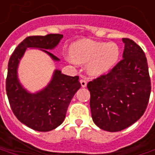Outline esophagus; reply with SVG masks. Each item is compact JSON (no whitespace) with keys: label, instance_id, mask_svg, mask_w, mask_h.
<instances>
[{"label":"esophagus","instance_id":"esophagus-1","mask_svg":"<svg viewBox=\"0 0 155 155\" xmlns=\"http://www.w3.org/2000/svg\"><path fill=\"white\" fill-rule=\"evenodd\" d=\"M80 82H81V85L82 87H86V85H87V81H86V80H84V79H81Z\"/></svg>","mask_w":155,"mask_h":155}]
</instances>
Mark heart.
Returning <instances> with one entry per match:
<instances>
[{
  "label": "heart",
  "instance_id": "1",
  "mask_svg": "<svg viewBox=\"0 0 155 155\" xmlns=\"http://www.w3.org/2000/svg\"><path fill=\"white\" fill-rule=\"evenodd\" d=\"M120 51L114 42L81 40L75 42L70 49L71 61L87 64L88 72L95 76L108 73L115 66Z\"/></svg>",
  "mask_w": 155,
  "mask_h": 155
}]
</instances>
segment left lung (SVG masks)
Masks as SVG:
<instances>
[{"mask_svg":"<svg viewBox=\"0 0 155 155\" xmlns=\"http://www.w3.org/2000/svg\"><path fill=\"white\" fill-rule=\"evenodd\" d=\"M123 58L108 73L88 82L91 117L102 130L120 131L145 112L151 92L148 62L143 49L123 38Z\"/></svg>","mask_w":155,"mask_h":155,"instance_id":"obj_1","label":"left lung"}]
</instances>
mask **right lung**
<instances>
[{"instance_id":"1","label":"right lung","mask_w":155,"mask_h":155,"mask_svg":"<svg viewBox=\"0 0 155 155\" xmlns=\"http://www.w3.org/2000/svg\"><path fill=\"white\" fill-rule=\"evenodd\" d=\"M62 38L63 35L59 34L28 36L16 47L9 58L6 80L9 104L17 119L35 130L49 131L64 122L69 103L80 89L81 83L79 76H69L56 70L47 87L36 94H31L18 82V64L28 47L42 49L54 60H59L47 49L54 48Z\"/></svg>"}]
</instances>
